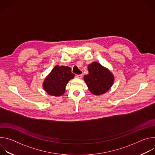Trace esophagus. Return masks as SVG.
<instances>
[{
	"label": "esophagus",
	"instance_id": "34e87169",
	"mask_svg": "<svg viewBox=\"0 0 155 155\" xmlns=\"http://www.w3.org/2000/svg\"><path fill=\"white\" fill-rule=\"evenodd\" d=\"M76 77L78 78H82V75H81V74L77 75H76Z\"/></svg>",
	"mask_w": 155,
	"mask_h": 155
}]
</instances>
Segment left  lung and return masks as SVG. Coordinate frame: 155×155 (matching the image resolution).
<instances>
[{"label":"left lung","instance_id":"1","mask_svg":"<svg viewBox=\"0 0 155 155\" xmlns=\"http://www.w3.org/2000/svg\"><path fill=\"white\" fill-rule=\"evenodd\" d=\"M87 69L89 74L84 75V80L90 92L94 95L105 93L114 83L112 73L97 62L88 65Z\"/></svg>","mask_w":155,"mask_h":155}]
</instances>
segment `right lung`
I'll use <instances>...</instances> for the list:
<instances>
[{
  "mask_svg": "<svg viewBox=\"0 0 155 155\" xmlns=\"http://www.w3.org/2000/svg\"><path fill=\"white\" fill-rule=\"evenodd\" d=\"M74 76L71 68L56 65L44 81V90L50 95L61 96L65 93V86Z\"/></svg>",
  "mask_w": 155,
  "mask_h": 155,
  "instance_id": "right-lung-1",
  "label": "right lung"
}]
</instances>
